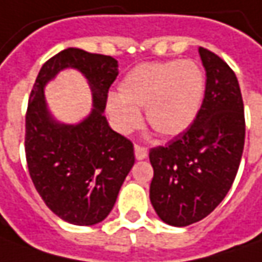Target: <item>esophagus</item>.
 I'll use <instances>...</instances> for the list:
<instances>
[{
    "instance_id": "1",
    "label": "esophagus",
    "mask_w": 262,
    "mask_h": 262,
    "mask_svg": "<svg viewBox=\"0 0 262 262\" xmlns=\"http://www.w3.org/2000/svg\"><path fill=\"white\" fill-rule=\"evenodd\" d=\"M135 157L136 159H145L148 157V149L145 146H140V145H135Z\"/></svg>"
}]
</instances>
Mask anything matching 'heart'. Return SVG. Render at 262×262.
<instances>
[{"label":"heart","mask_w":262,"mask_h":262,"mask_svg":"<svg viewBox=\"0 0 262 262\" xmlns=\"http://www.w3.org/2000/svg\"><path fill=\"white\" fill-rule=\"evenodd\" d=\"M120 98L108 101V113L123 133L140 123L164 138L187 130L195 120L204 95V74L193 60H165L139 65L119 85Z\"/></svg>","instance_id":"1"}]
</instances>
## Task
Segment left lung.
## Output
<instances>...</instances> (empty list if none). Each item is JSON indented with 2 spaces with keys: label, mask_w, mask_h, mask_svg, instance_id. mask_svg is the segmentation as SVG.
I'll use <instances>...</instances> for the list:
<instances>
[{
  "label": "left lung",
  "mask_w": 262,
  "mask_h": 262,
  "mask_svg": "<svg viewBox=\"0 0 262 262\" xmlns=\"http://www.w3.org/2000/svg\"><path fill=\"white\" fill-rule=\"evenodd\" d=\"M199 53L206 90L195 120L165 146L149 150L150 203L172 226L193 225L219 206L236 177L245 143L238 78L212 50L199 48Z\"/></svg>",
  "instance_id": "1"
}]
</instances>
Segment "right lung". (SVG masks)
<instances>
[{
    "instance_id": "obj_1",
    "label": "right lung",
    "mask_w": 262,
    "mask_h": 262,
    "mask_svg": "<svg viewBox=\"0 0 262 262\" xmlns=\"http://www.w3.org/2000/svg\"><path fill=\"white\" fill-rule=\"evenodd\" d=\"M117 67L112 56L68 48L43 63L30 93L24 138L29 174L46 206L72 225L104 221L135 164L133 143L103 114ZM65 68L81 70L93 90L95 108L79 125L55 122L44 101V85Z\"/></svg>"
}]
</instances>
